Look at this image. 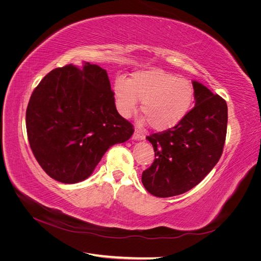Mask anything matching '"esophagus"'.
Segmentation results:
<instances>
[{"label":"esophagus","mask_w":261,"mask_h":261,"mask_svg":"<svg viewBox=\"0 0 261 261\" xmlns=\"http://www.w3.org/2000/svg\"><path fill=\"white\" fill-rule=\"evenodd\" d=\"M145 137H146V135H145V133L143 130L139 129V128L135 129V133H134V136H133L134 139L143 140V139H145Z\"/></svg>","instance_id":"1"}]
</instances>
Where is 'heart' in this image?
Masks as SVG:
<instances>
[{
  "label": "heart",
  "instance_id": "1",
  "mask_svg": "<svg viewBox=\"0 0 261 261\" xmlns=\"http://www.w3.org/2000/svg\"><path fill=\"white\" fill-rule=\"evenodd\" d=\"M114 93L118 111L125 117L132 115L140 100L141 112L156 130L177 125L192 109L195 99L191 82L159 68L139 70L130 81L117 78Z\"/></svg>",
  "mask_w": 261,
  "mask_h": 261
}]
</instances>
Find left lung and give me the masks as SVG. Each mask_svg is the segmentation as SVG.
<instances>
[{
	"label": "left lung",
	"instance_id": "left-lung-1",
	"mask_svg": "<svg viewBox=\"0 0 261 261\" xmlns=\"http://www.w3.org/2000/svg\"><path fill=\"white\" fill-rule=\"evenodd\" d=\"M196 106L177 125L146 138L154 160L143 172L147 191L165 198L184 194L204 178L222 155L227 127L223 98L193 82Z\"/></svg>",
	"mask_w": 261,
	"mask_h": 261
}]
</instances>
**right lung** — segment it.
<instances>
[{
	"mask_svg": "<svg viewBox=\"0 0 261 261\" xmlns=\"http://www.w3.org/2000/svg\"><path fill=\"white\" fill-rule=\"evenodd\" d=\"M26 128L38 163L64 184L89 177L107 150L134 133L117 112L107 70L87 62L43 77L30 97Z\"/></svg>",
	"mask_w": 261,
	"mask_h": 261,
	"instance_id": "add662e5",
	"label": "right lung"
}]
</instances>
